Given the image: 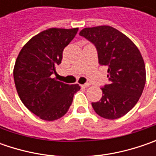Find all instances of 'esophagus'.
<instances>
[{
  "label": "esophagus",
  "instance_id": "obj_1",
  "mask_svg": "<svg viewBox=\"0 0 156 156\" xmlns=\"http://www.w3.org/2000/svg\"><path fill=\"white\" fill-rule=\"evenodd\" d=\"M90 86V84L89 83H85V84H82V85H81V87H87Z\"/></svg>",
  "mask_w": 156,
  "mask_h": 156
}]
</instances>
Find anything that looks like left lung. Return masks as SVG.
Segmentation results:
<instances>
[{"label": "left lung", "instance_id": "obj_1", "mask_svg": "<svg viewBox=\"0 0 156 156\" xmlns=\"http://www.w3.org/2000/svg\"><path fill=\"white\" fill-rule=\"evenodd\" d=\"M80 35L95 46L100 65L108 66L109 83L101 87L102 97L92 102L101 117L115 120L125 115L137 103L146 82V69L135 43L110 26L83 28Z\"/></svg>", "mask_w": 156, "mask_h": 156}]
</instances>
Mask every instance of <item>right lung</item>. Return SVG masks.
<instances>
[{
  "label": "right lung",
  "instance_id": "add662e5",
  "mask_svg": "<svg viewBox=\"0 0 156 156\" xmlns=\"http://www.w3.org/2000/svg\"><path fill=\"white\" fill-rule=\"evenodd\" d=\"M78 27L48 28L32 37L18 55L14 80L22 103L44 121L62 117L81 87L52 78L62 62L64 48L75 38Z\"/></svg>",
  "mask_w": 156,
  "mask_h": 156
}]
</instances>
